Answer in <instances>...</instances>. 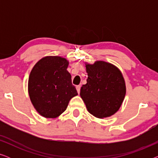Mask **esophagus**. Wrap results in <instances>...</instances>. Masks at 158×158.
Listing matches in <instances>:
<instances>
[{"label":"esophagus","instance_id":"1","mask_svg":"<svg viewBox=\"0 0 158 158\" xmlns=\"http://www.w3.org/2000/svg\"><path fill=\"white\" fill-rule=\"evenodd\" d=\"M81 86L80 85L76 86V90H77V93H78V94H80V90H81Z\"/></svg>","mask_w":158,"mask_h":158}]
</instances>
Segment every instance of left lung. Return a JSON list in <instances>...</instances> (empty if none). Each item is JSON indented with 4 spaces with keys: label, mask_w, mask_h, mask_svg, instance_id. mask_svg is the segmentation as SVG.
I'll return each instance as SVG.
<instances>
[{
    "label": "left lung",
    "mask_w": 158,
    "mask_h": 158,
    "mask_svg": "<svg viewBox=\"0 0 158 158\" xmlns=\"http://www.w3.org/2000/svg\"><path fill=\"white\" fill-rule=\"evenodd\" d=\"M87 83L82 85L81 97L90 114L103 118L119 109L126 95V84L117 67L109 62H85Z\"/></svg>",
    "instance_id": "obj_1"
}]
</instances>
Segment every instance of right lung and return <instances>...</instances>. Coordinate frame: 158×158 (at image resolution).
I'll return each mask as SVG.
<instances>
[{
  "instance_id": "1",
  "label": "right lung",
  "mask_w": 158,
  "mask_h": 158,
  "mask_svg": "<svg viewBox=\"0 0 158 158\" xmlns=\"http://www.w3.org/2000/svg\"><path fill=\"white\" fill-rule=\"evenodd\" d=\"M69 62L60 56H47L35 64L30 73L28 91L34 109L45 118H57L65 111L69 101L77 96Z\"/></svg>"
}]
</instances>
